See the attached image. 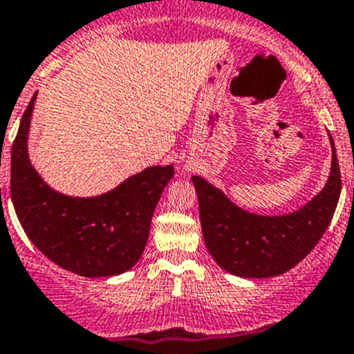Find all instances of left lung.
Here are the masks:
<instances>
[{
	"mask_svg": "<svg viewBox=\"0 0 354 354\" xmlns=\"http://www.w3.org/2000/svg\"><path fill=\"white\" fill-rule=\"evenodd\" d=\"M330 176L317 196L286 215H257L240 208L203 176H192L206 248L225 272L266 279L295 268L317 245L340 197L339 162L332 136Z\"/></svg>",
	"mask_w": 354,
	"mask_h": 354,
	"instance_id": "left-lung-1",
	"label": "left lung"
}]
</instances>
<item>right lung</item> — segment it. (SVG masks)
<instances>
[{
  "label": "right lung",
  "mask_w": 354,
  "mask_h": 354,
  "mask_svg": "<svg viewBox=\"0 0 354 354\" xmlns=\"http://www.w3.org/2000/svg\"><path fill=\"white\" fill-rule=\"evenodd\" d=\"M37 95L22 114L12 146V203L31 243L54 264L81 277H113L141 259L155 206L174 176L173 165H151L100 196L54 190L30 160L28 138Z\"/></svg>",
  "instance_id": "obj_1"
}]
</instances>
